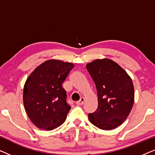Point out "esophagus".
Returning <instances> with one entry per match:
<instances>
[{
    "instance_id": "esophagus-1",
    "label": "esophagus",
    "mask_w": 155,
    "mask_h": 155,
    "mask_svg": "<svg viewBox=\"0 0 155 155\" xmlns=\"http://www.w3.org/2000/svg\"><path fill=\"white\" fill-rule=\"evenodd\" d=\"M84 102V97H81L80 100L76 102V104H77L78 106H80V105L83 104Z\"/></svg>"
}]
</instances>
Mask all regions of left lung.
<instances>
[{
    "label": "left lung",
    "mask_w": 155,
    "mask_h": 155,
    "mask_svg": "<svg viewBox=\"0 0 155 155\" xmlns=\"http://www.w3.org/2000/svg\"><path fill=\"white\" fill-rule=\"evenodd\" d=\"M87 70L94 82L98 107L89 114L90 121L102 130L117 128L126 120L134 103V87L128 73L108 58L87 63Z\"/></svg>",
    "instance_id": "obj_1"
}]
</instances>
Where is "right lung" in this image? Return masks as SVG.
<instances>
[{
  "mask_svg": "<svg viewBox=\"0 0 155 155\" xmlns=\"http://www.w3.org/2000/svg\"><path fill=\"white\" fill-rule=\"evenodd\" d=\"M73 67L72 63L51 59L37 66L27 78L23 103L29 118L39 129L54 130L66 119L71 107L62 84Z\"/></svg>",
  "mask_w": 155,
  "mask_h": 155,
  "instance_id": "right-lung-1",
  "label": "right lung"
}]
</instances>
